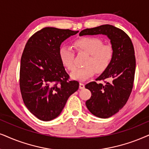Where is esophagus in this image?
Here are the masks:
<instances>
[{
	"mask_svg": "<svg viewBox=\"0 0 149 149\" xmlns=\"http://www.w3.org/2000/svg\"><path fill=\"white\" fill-rule=\"evenodd\" d=\"M79 88H80V89H83L84 88V84L83 83H82V82H80V84H79Z\"/></svg>",
	"mask_w": 149,
	"mask_h": 149,
	"instance_id": "1",
	"label": "esophagus"
}]
</instances>
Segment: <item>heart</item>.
<instances>
[{
	"label": "heart",
	"mask_w": 149,
	"mask_h": 149,
	"mask_svg": "<svg viewBox=\"0 0 149 149\" xmlns=\"http://www.w3.org/2000/svg\"><path fill=\"white\" fill-rule=\"evenodd\" d=\"M75 48L78 52L88 53L84 65L82 68L75 69V54L69 46H62L58 55L63 65L69 71H73L71 77L78 81H86L91 78L96 71L101 73L106 70L111 63L114 55V49L111 44H103V41L96 37H82L75 41Z\"/></svg>",
	"instance_id": "1"
}]
</instances>
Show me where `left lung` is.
Listing matches in <instances>:
<instances>
[{
    "instance_id": "left-lung-1",
    "label": "left lung",
    "mask_w": 149,
    "mask_h": 149,
    "mask_svg": "<svg viewBox=\"0 0 149 149\" xmlns=\"http://www.w3.org/2000/svg\"><path fill=\"white\" fill-rule=\"evenodd\" d=\"M97 34L106 35L110 39L114 55L107 69L95 80H102L104 83L91 82L85 85L91 92L86 106L94 116L108 118L125 106L131 95L135 71V51L129 36L110 24L84 29L79 35Z\"/></svg>"
}]
</instances>
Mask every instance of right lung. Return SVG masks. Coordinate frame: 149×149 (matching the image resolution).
Here are the masks:
<instances>
[{
    "mask_svg": "<svg viewBox=\"0 0 149 149\" xmlns=\"http://www.w3.org/2000/svg\"><path fill=\"white\" fill-rule=\"evenodd\" d=\"M78 31L45 27L31 36L20 60V88L28 110L42 121L61 114L79 82L69 80L58 52L63 41Z\"/></svg>",
    "mask_w": 149,
    "mask_h": 149,
    "instance_id": "obj_1",
    "label": "right lung"
}]
</instances>
